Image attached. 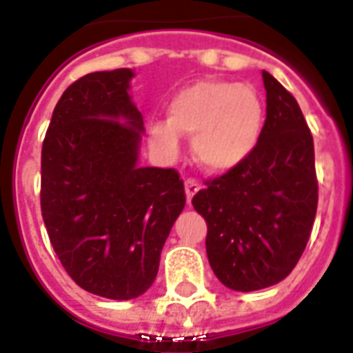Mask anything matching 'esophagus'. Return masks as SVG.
Returning a JSON list of instances; mask_svg holds the SVG:
<instances>
[{
  "mask_svg": "<svg viewBox=\"0 0 353 353\" xmlns=\"http://www.w3.org/2000/svg\"><path fill=\"white\" fill-rule=\"evenodd\" d=\"M184 188H186V199L188 203H192V197H194L197 192H199V188H201V184L197 182V180L194 179H188L186 182H184Z\"/></svg>",
  "mask_w": 353,
  "mask_h": 353,
  "instance_id": "34e87169",
  "label": "esophagus"
}]
</instances>
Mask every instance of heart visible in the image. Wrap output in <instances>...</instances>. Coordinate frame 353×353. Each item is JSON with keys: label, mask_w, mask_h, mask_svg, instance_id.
Wrapping results in <instances>:
<instances>
[{"label": "heart", "mask_w": 353, "mask_h": 353, "mask_svg": "<svg viewBox=\"0 0 353 353\" xmlns=\"http://www.w3.org/2000/svg\"><path fill=\"white\" fill-rule=\"evenodd\" d=\"M263 123V99L252 86L205 79L174 92L167 120L152 122L148 135L165 156L179 152V135L194 137L197 163L210 173H225L250 158Z\"/></svg>", "instance_id": "1"}]
</instances>
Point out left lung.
<instances>
[{
    "label": "left lung",
    "instance_id": "left-lung-1",
    "mask_svg": "<svg viewBox=\"0 0 353 353\" xmlns=\"http://www.w3.org/2000/svg\"><path fill=\"white\" fill-rule=\"evenodd\" d=\"M267 118L244 163L207 180L192 205L207 222L208 263L223 285L256 292L284 280L305 252L318 208L314 141L288 90L263 71Z\"/></svg>",
    "mask_w": 353,
    "mask_h": 353
}]
</instances>
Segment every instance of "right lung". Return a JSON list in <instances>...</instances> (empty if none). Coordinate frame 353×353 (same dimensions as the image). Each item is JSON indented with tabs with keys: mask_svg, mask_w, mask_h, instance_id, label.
<instances>
[{
	"mask_svg": "<svg viewBox=\"0 0 353 353\" xmlns=\"http://www.w3.org/2000/svg\"><path fill=\"white\" fill-rule=\"evenodd\" d=\"M131 69L74 81L56 103L41 150V212L63 269L82 290L135 299L186 205L174 169L139 167L143 114Z\"/></svg>",
	"mask_w": 353,
	"mask_h": 353,
	"instance_id": "right-lung-1",
	"label": "right lung"
}]
</instances>
